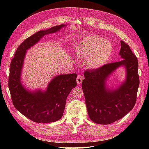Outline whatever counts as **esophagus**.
<instances>
[{
    "instance_id": "34e87169",
    "label": "esophagus",
    "mask_w": 149,
    "mask_h": 149,
    "mask_svg": "<svg viewBox=\"0 0 149 149\" xmlns=\"http://www.w3.org/2000/svg\"><path fill=\"white\" fill-rule=\"evenodd\" d=\"M83 79H84L83 76H82L81 75H78L77 77V84H81L82 82H83Z\"/></svg>"
}]
</instances>
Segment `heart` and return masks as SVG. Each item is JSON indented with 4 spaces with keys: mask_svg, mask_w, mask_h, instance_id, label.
<instances>
[{
    "mask_svg": "<svg viewBox=\"0 0 149 149\" xmlns=\"http://www.w3.org/2000/svg\"><path fill=\"white\" fill-rule=\"evenodd\" d=\"M74 50L81 58L87 59L91 68H97L103 66L109 58L112 46L109 42L98 35L83 38L75 44Z\"/></svg>",
    "mask_w": 149,
    "mask_h": 149,
    "instance_id": "obj_1",
    "label": "heart"
}]
</instances>
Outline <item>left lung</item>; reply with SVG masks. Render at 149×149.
<instances>
[{
	"label": "left lung",
	"mask_w": 149,
	"mask_h": 149,
	"mask_svg": "<svg viewBox=\"0 0 149 149\" xmlns=\"http://www.w3.org/2000/svg\"><path fill=\"white\" fill-rule=\"evenodd\" d=\"M121 61L108 63L97 69L86 70L82 88L90 118L96 123L107 125L115 122L133 108L140 84L138 59L130 47L120 41ZM126 68L125 81L114 90L106 87L107 78L120 66Z\"/></svg>",
	"instance_id": "left-lung-1"
}]
</instances>
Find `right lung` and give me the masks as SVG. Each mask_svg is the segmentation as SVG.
I'll list each match as a JSON object with an SVG mask.
<instances>
[{
    "label": "right lung",
    "instance_id": "add662e5",
    "mask_svg": "<svg viewBox=\"0 0 149 149\" xmlns=\"http://www.w3.org/2000/svg\"><path fill=\"white\" fill-rule=\"evenodd\" d=\"M65 26L62 24L40 31L27 38L19 45L11 60L8 86L13 104L19 112L34 122L50 123L61 118L66 98L77 85L76 74L57 75L49 83L45 91L27 90L20 79L27 50L46 34L56 33Z\"/></svg>",
    "mask_w": 149,
    "mask_h": 149
}]
</instances>
